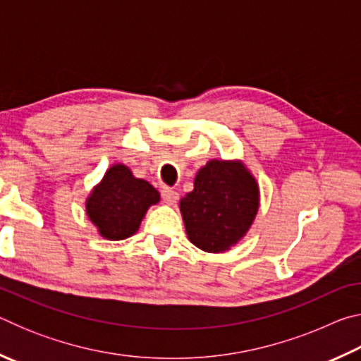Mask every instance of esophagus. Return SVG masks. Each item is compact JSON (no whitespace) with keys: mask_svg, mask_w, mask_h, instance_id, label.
I'll return each instance as SVG.
<instances>
[{"mask_svg":"<svg viewBox=\"0 0 361 361\" xmlns=\"http://www.w3.org/2000/svg\"><path fill=\"white\" fill-rule=\"evenodd\" d=\"M161 195H162V200L166 204H169V205H173L176 200H178V192L175 191V189H172V188H164L162 191H161Z\"/></svg>","mask_w":361,"mask_h":361,"instance_id":"34e87169","label":"esophagus"}]
</instances>
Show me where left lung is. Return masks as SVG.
Masks as SVG:
<instances>
[{"instance_id":"left-lung-1","label":"left lung","mask_w":361,"mask_h":361,"mask_svg":"<svg viewBox=\"0 0 361 361\" xmlns=\"http://www.w3.org/2000/svg\"><path fill=\"white\" fill-rule=\"evenodd\" d=\"M259 189L240 162L210 161L195 175L194 189L180 200L188 239L209 253L235 245L252 226Z\"/></svg>"}]
</instances>
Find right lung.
<instances>
[{
    "instance_id": "right-lung-1",
    "label": "right lung",
    "mask_w": 361,
    "mask_h": 361,
    "mask_svg": "<svg viewBox=\"0 0 361 361\" xmlns=\"http://www.w3.org/2000/svg\"><path fill=\"white\" fill-rule=\"evenodd\" d=\"M159 199L161 195L156 188L135 178L129 167L116 164L89 195L85 212L102 237L122 240L135 234L146 210Z\"/></svg>"
}]
</instances>
